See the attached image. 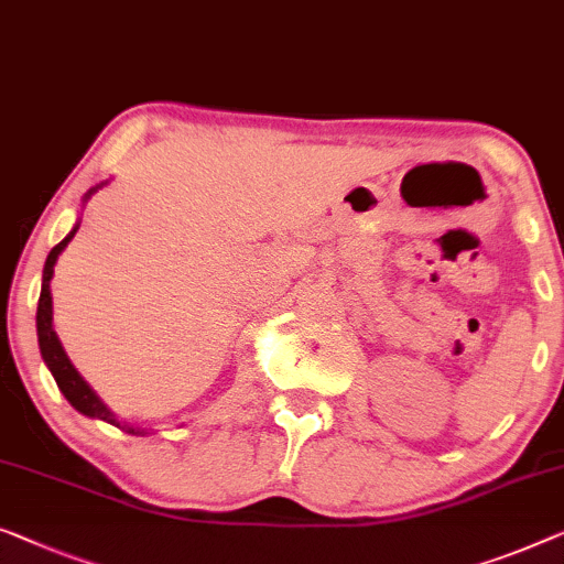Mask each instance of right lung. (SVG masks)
Returning <instances> with one entry per match:
<instances>
[{
	"label": "right lung",
	"instance_id": "right-lung-1",
	"mask_svg": "<svg viewBox=\"0 0 564 564\" xmlns=\"http://www.w3.org/2000/svg\"><path fill=\"white\" fill-rule=\"evenodd\" d=\"M101 185L91 187L84 195V200L91 198V195L99 191ZM78 231V224L70 228V234L65 236L61 243H55L51 249V254L45 259V269H43V290H40V300H37V343H40V354H43L47 369H51L55 383H58V389L63 391V397L68 399V402L76 406L80 414H86V417H96V420H104L109 424H117V427L127 430L129 435H147V430L142 427H132V424H121L117 420V414H113L109 406H106L99 397H96V391L88 387L84 381V377L76 371V366L70 364V358L65 356V350L61 346L58 336H55L53 330V295H51V280H53V267L58 262L61 251L68 247V241L76 236Z\"/></svg>",
	"mask_w": 564,
	"mask_h": 564
}]
</instances>
